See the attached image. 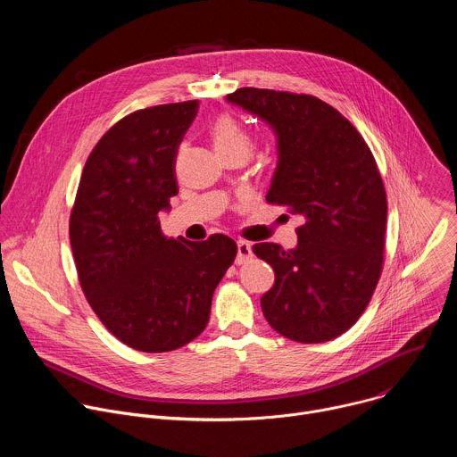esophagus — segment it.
I'll use <instances>...</instances> for the list:
<instances>
[{
	"instance_id": "34e87169",
	"label": "esophagus",
	"mask_w": 457,
	"mask_h": 457,
	"mask_svg": "<svg viewBox=\"0 0 457 457\" xmlns=\"http://www.w3.org/2000/svg\"><path fill=\"white\" fill-rule=\"evenodd\" d=\"M253 256V251H251V244L245 242V240H238L237 242V264H244L247 262V260Z\"/></svg>"
}]
</instances>
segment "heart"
Masks as SVG:
<instances>
[{"mask_svg": "<svg viewBox=\"0 0 457 457\" xmlns=\"http://www.w3.org/2000/svg\"><path fill=\"white\" fill-rule=\"evenodd\" d=\"M210 137L220 157L231 154H242L249 157L253 152V137L247 129L229 113L219 115L210 126Z\"/></svg>", "mask_w": 457, "mask_h": 457, "instance_id": "obj_1", "label": "heart"}]
</instances>
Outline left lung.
<instances>
[{
    "label": "left lung",
    "mask_w": 457,
    "mask_h": 457,
    "mask_svg": "<svg viewBox=\"0 0 457 457\" xmlns=\"http://www.w3.org/2000/svg\"><path fill=\"white\" fill-rule=\"evenodd\" d=\"M228 101L273 126L278 166L266 201L302 220L295 249L253 245L275 271L262 312L293 342L338 338L363 314L383 270L386 193L374 155L351 120L314 96L238 88Z\"/></svg>",
    "instance_id": "8db88e82"
}]
</instances>
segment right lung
I'll use <instances>...</instances> for the list:
<instances>
[{
	"label": "right lung",
	"mask_w": 457,
	"mask_h": 457,
	"mask_svg": "<svg viewBox=\"0 0 457 457\" xmlns=\"http://www.w3.org/2000/svg\"><path fill=\"white\" fill-rule=\"evenodd\" d=\"M199 101L117 120L94 146L71 213L81 289L104 328L143 353L175 351L208 325L215 287L237 256L226 235L168 238L159 213L179 193V145Z\"/></svg>",
	"instance_id": "right-lung-1"
}]
</instances>
